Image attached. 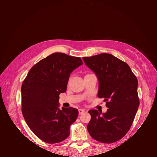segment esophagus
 <instances>
[{"label": "esophagus", "instance_id": "1", "mask_svg": "<svg viewBox=\"0 0 157 157\" xmlns=\"http://www.w3.org/2000/svg\"><path fill=\"white\" fill-rule=\"evenodd\" d=\"M78 112H79V114L81 115V114H82L85 112V110L84 109H78Z\"/></svg>", "mask_w": 157, "mask_h": 157}]
</instances>
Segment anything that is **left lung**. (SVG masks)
Wrapping results in <instances>:
<instances>
[{"label":"left lung","instance_id":"obj_1","mask_svg":"<svg viewBox=\"0 0 157 157\" xmlns=\"http://www.w3.org/2000/svg\"><path fill=\"white\" fill-rule=\"evenodd\" d=\"M87 67L98 79V97L104 98L107 112L92 109L87 125L96 141L112 143L128 132L139 105L138 81L127 63L108 53L83 57Z\"/></svg>","mask_w":157,"mask_h":157}]
</instances>
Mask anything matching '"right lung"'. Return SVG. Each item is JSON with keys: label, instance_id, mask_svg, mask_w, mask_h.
<instances>
[{"label": "right lung", "instance_id": "right-lung-1", "mask_svg": "<svg viewBox=\"0 0 157 157\" xmlns=\"http://www.w3.org/2000/svg\"><path fill=\"white\" fill-rule=\"evenodd\" d=\"M83 64L79 57L55 53L30 69L21 86L23 116L34 134L55 144L70 134L78 116L77 109L59 108V95L65 92L71 73Z\"/></svg>", "mask_w": 157, "mask_h": 157}]
</instances>
